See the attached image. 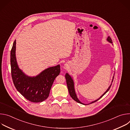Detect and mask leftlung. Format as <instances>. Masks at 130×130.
Listing matches in <instances>:
<instances>
[{
  "label": "left lung",
  "mask_w": 130,
  "mask_h": 130,
  "mask_svg": "<svg viewBox=\"0 0 130 130\" xmlns=\"http://www.w3.org/2000/svg\"><path fill=\"white\" fill-rule=\"evenodd\" d=\"M107 41L108 42H109V43H110L111 44H112L113 42H112V39H111V38H110L109 36H108V38L107 39ZM114 76L113 77V79L112 80V83H111V84L110 85V86H109L108 88L106 90V91L104 92V93L98 99H97L96 100L94 101H92V102L90 103H94L96 101H97L98 100H99L101 98H102L106 93V92L109 90L110 87H111V85H112V82L113 81V79H114ZM65 78H66V83H67V87H68V91H69V95L70 96H71V97L75 100L76 101V102L79 103H81V104H84V105H85V104H83V103H82L80 101V100L78 99L77 98V96L76 95V92H75V88H74V83H73V81L72 80V79L71 78V77L69 75V74L68 73H66L65 74Z\"/></svg>",
  "instance_id": "left-lung-1"
}]
</instances>
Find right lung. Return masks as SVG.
Returning a JSON list of instances; mask_svg holds the SVG:
<instances>
[{
    "mask_svg": "<svg viewBox=\"0 0 130 130\" xmlns=\"http://www.w3.org/2000/svg\"><path fill=\"white\" fill-rule=\"evenodd\" d=\"M16 40L11 51L12 80L18 91L32 102H42L48 97L53 81L60 73V65L46 69L36 77H29L18 67L15 56Z\"/></svg>",
    "mask_w": 130,
    "mask_h": 130,
    "instance_id": "add662e5",
    "label": "right lung"
}]
</instances>
